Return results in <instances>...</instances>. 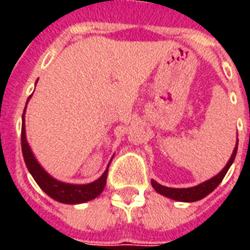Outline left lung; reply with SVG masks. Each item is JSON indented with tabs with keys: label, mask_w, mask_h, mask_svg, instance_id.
Returning <instances> with one entry per match:
<instances>
[{
	"label": "left lung",
	"mask_w": 250,
	"mask_h": 250,
	"mask_svg": "<svg viewBox=\"0 0 250 250\" xmlns=\"http://www.w3.org/2000/svg\"><path fill=\"white\" fill-rule=\"evenodd\" d=\"M237 153V145L233 149V153L229 161L227 162L226 167L223 170L217 175V176H214L210 180L205 183H201V184H198L196 187H192V188H168V187L161 186L156 180H152V187L154 189L158 192L160 194H164L166 197L172 198V200H176V201H182V202H193V201H198V200H201V198L206 197L208 194L211 193L218 186H219V183L223 180L225 178V175L227 174V171H229V166L232 165L233 160H235V157H236Z\"/></svg>",
	"instance_id": "8db88e82"
}]
</instances>
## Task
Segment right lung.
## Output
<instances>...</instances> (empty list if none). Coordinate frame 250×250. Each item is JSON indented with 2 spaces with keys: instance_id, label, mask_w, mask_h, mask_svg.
Returning <instances> with one entry per match:
<instances>
[{
  "instance_id": "obj_1",
  "label": "right lung",
  "mask_w": 250,
  "mask_h": 250,
  "mask_svg": "<svg viewBox=\"0 0 250 250\" xmlns=\"http://www.w3.org/2000/svg\"><path fill=\"white\" fill-rule=\"evenodd\" d=\"M21 119H23V123H21V153H23L25 166L35 179V182L39 184V187L44 190L45 193L54 198L56 201L62 202V204H82V202L89 201V200H93L97 196H100V193L106 186L109 167L102 174L101 178L97 179L96 182L89 183V184L76 186V184L58 182L54 178H52L50 175L46 174V171H44V168L35 160V157H33L28 146V143L25 140L24 113H23Z\"/></svg>"
}]
</instances>
